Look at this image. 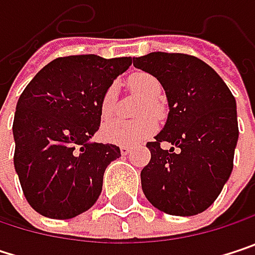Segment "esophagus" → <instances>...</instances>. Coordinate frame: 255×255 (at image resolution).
Segmentation results:
<instances>
[{"label": "esophagus", "mask_w": 255, "mask_h": 255, "mask_svg": "<svg viewBox=\"0 0 255 255\" xmlns=\"http://www.w3.org/2000/svg\"><path fill=\"white\" fill-rule=\"evenodd\" d=\"M131 150H132V147H131V146H121V153H123V155H128V153H131Z\"/></svg>", "instance_id": "34e87169"}]
</instances>
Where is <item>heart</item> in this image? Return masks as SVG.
Here are the masks:
<instances>
[{
	"instance_id": "b5f03b06",
	"label": "heart",
	"mask_w": 255,
	"mask_h": 255,
	"mask_svg": "<svg viewBox=\"0 0 255 255\" xmlns=\"http://www.w3.org/2000/svg\"><path fill=\"white\" fill-rule=\"evenodd\" d=\"M129 87L132 88L134 93L140 94L141 97L146 99V105L141 106L137 121L126 123V121H109L102 127V137L105 141L112 143V144H120V146H129L141 141L143 138L152 135L156 131V123L153 118H149L147 115L152 117H159L161 115V108L158 105V99L162 94V88L159 81L150 74L138 72L134 74L129 78ZM117 84H112L106 93L102 97L100 102V114L103 120H108L112 117L114 109H115V100H117Z\"/></svg>"
}]
</instances>
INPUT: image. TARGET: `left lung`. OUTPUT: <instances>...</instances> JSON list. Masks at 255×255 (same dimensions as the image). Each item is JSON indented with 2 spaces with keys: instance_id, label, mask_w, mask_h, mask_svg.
Returning <instances> with one entry per match:
<instances>
[{
  "instance_id": "1",
  "label": "left lung",
  "mask_w": 255,
  "mask_h": 255,
  "mask_svg": "<svg viewBox=\"0 0 255 255\" xmlns=\"http://www.w3.org/2000/svg\"><path fill=\"white\" fill-rule=\"evenodd\" d=\"M132 65L165 90L168 117L146 146L150 161L141 170L147 201L171 216H196L220 195L233 170L238 143L236 102L219 74L198 57L149 53ZM171 142L170 151L162 149Z\"/></svg>"
}]
</instances>
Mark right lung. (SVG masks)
<instances>
[{
  "mask_svg": "<svg viewBox=\"0 0 255 255\" xmlns=\"http://www.w3.org/2000/svg\"><path fill=\"white\" fill-rule=\"evenodd\" d=\"M131 57H59L44 66L19 97L14 168L29 205L50 219H74L102 193L106 167L121 156L115 144L91 141L100 102Z\"/></svg>",
  "mask_w": 255,
  "mask_h": 255,
  "instance_id": "add662e5",
  "label": "right lung"
}]
</instances>
